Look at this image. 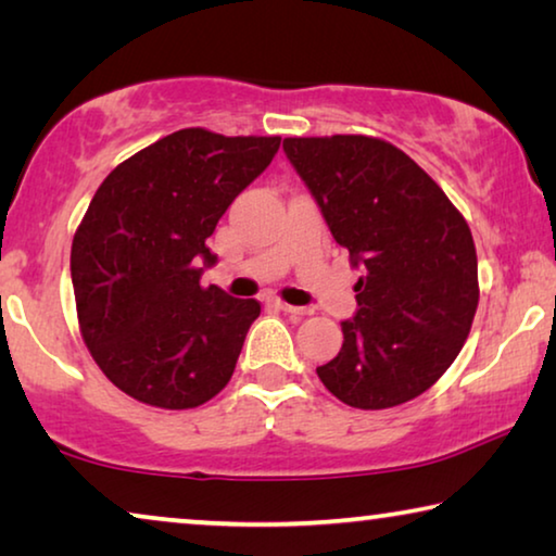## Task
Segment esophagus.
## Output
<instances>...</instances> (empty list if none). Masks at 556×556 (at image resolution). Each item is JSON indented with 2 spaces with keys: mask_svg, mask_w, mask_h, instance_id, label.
<instances>
[{
  "mask_svg": "<svg viewBox=\"0 0 556 556\" xmlns=\"http://www.w3.org/2000/svg\"><path fill=\"white\" fill-rule=\"evenodd\" d=\"M267 304H269V306H275V308H279V312H285V314H294V316H308V314H312V308H304V306H291V304H287V301H281V299H277V296H269V299H267Z\"/></svg>",
  "mask_w": 556,
  "mask_h": 556,
  "instance_id": "esophagus-1",
  "label": "esophagus"
}]
</instances>
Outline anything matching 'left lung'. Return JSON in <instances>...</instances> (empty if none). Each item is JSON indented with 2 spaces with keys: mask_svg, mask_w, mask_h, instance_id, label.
Here are the masks:
<instances>
[{
  "mask_svg": "<svg viewBox=\"0 0 556 556\" xmlns=\"http://www.w3.org/2000/svg\"><path fill=\"white\" fill-rule=\"evenodd\" d=\"M285 152L336 242L365 275L343 348L316 368L355 409L427 392L464 348L478 308L473 235L441 186L380 137H287Z\"/></svg>",
  "mask_w": 556,
  "mask_h": 556,
  "instance_id": "8db88e82",
  "label": "left lung"
}]
</instances>
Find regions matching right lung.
<instances>
[{
    "instance_id": "add662e5",
    "label": "right lung",
    "mask_w": 556,
    "mask_h": 556,
    "mask_svg": "<svg viewBox=\"0 0 556 556\" xmlns=\"http://www.w3.org/2000/svg\"><path fill=\"white\" fill-rule=\"evenodd\" d=\"M281 137L186 127L112 168L73 235L80 336L105 378L159 409H193L230 382L257 299L201 287L205 240L275 159Z\"/></svg>"
}]
</instances>
